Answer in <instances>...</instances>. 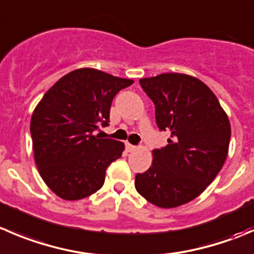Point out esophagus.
<instances>
[{"instance_id": "obj_1", "label": "esophagus", "mask_w": 254, "mask_h": 254, "mask_svg": "<svg viewBox=\"0 0 254 254\" xmlns=\"http://www.w3.org/2000/svg\"><path fill=\"white\" fill-rule=\"evenodd\" d=\"M137 147L136 146H134V145H131V144H129V142H127V150L129 152H131V151H135V150H136Z\"/></svg>"}]
</instances>
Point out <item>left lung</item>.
Masks as SVG:
<instances>
[{
	"mask_svg": "<svg viewBox=\"0 0 254 254\" xmlns=\"http://www.w3.org/2000/svg\"><path fill=\"white\" fill-rule=\"evenodd\" d=\"M140 85L155 104L160 130L169 144L152 150V165L135 176V189L150 203L174 208L203 192L228 154L231 124L212 90L197 78L164 73Z\"/></svg>",
	"mask_w": 254,
	"mask_h": 254,
	"instance_id": "left-lung-1",
	"label": "left lung"
}]
</instances>
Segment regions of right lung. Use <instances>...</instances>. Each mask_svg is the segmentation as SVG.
<instances>
[{"mask_svg": "<svg viewBox=\"0 0 254 254\" xmlns=\"http://www.w3.org/2000/svg\"><path fill=\"white\" fill-rule=\"evenodd\" d=\"M134 83L80 68L47 90L31 119L34 161L41 177L58 197L77 201L102 189L108 166L122 156L124 142L100 139L117 93Z\"/></svg>", "mask_w": 254, "mask_h": 254, "instance_id": "obj_1", "label": "right lung"}]
</instances>
